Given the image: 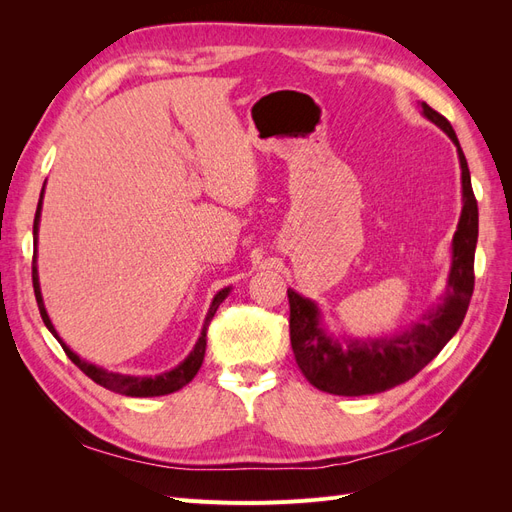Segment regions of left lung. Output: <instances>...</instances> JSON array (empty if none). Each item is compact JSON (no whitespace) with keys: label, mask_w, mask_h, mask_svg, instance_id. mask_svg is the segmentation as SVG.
Returning <instances> with one entry per match:
<instances>
[{"label":"left lung","mask_w":512,"mask_h":512,"mask_svg":"<svg viewBox=\"0 0 512 512\" xmlns=\"http://www.w3.org/2000/svg\"><path fill=\"white\" fill-rule=\"evenodd\" d=\"M421 115L438 126L453 145L461 166V215L451 243V269L440 303L404 331L378 337L335 335L322 318L316 301L288 288L290 344L301 374L316 389L344 395H376L414 378L466 318L474 290V252L478 241V207L472 192L470 168L451 123L421 102Z\"/></svg>","instance_id":"obj_1"}]
</instances>
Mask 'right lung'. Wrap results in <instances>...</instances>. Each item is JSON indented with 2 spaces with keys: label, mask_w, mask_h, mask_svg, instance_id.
I'll return each mask as SVG.
<instances>
[{
  "label": "right lung",
  "mask_w": 512,
  "mask_h": 512,
  "mask_svg": "<svg viewBox=\"0 0 512 512\" xmlns=\"http://www.w3.org/2000/svg\"><path fill=\"white\" fill-rule=\"evenodd\" d=\"M46 183V181H44ZM42 198H44V185H42V192H40V200H38V209H36V218H34V265H32V280H34V292H36V301H38V309H40V316L46 324V329L53 333V337L61 344V348L66 350L68 359L79 367L83 374H87L91 380L96 384L104 386V389L119 393V395H126V397H160V395H170L179 389H183L185 384L192 382L194 376L198 374L200 365H203L205 359V350H207V327L211 318L218 312L220 303L230 294V286L222 288L218 294H215L211 305H209V312L205 316L203 322V329H200V335L196 339L194 348L190 350V354L185 356V359L168 371H162V374L156 376H132V374H121V371H108L96 363L85 361L81 359L79 354H76L64 339L59 337L57 329L53 327V322L46 314V307H44V299H42V290H40V277H38V230H40V215H42Z\"/></svg>",
  "instance_id": "right-lung-1"
}]
</instances>
